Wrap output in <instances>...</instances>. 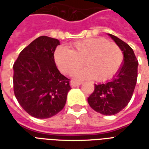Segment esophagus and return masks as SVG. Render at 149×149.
I'll list each match as a JSON object with an SVG mask.
<instances>
[{"label":"esophagus","mask_w":149,"mask_h":149,"mask_svg":"<svg viewBox=\"0 0 149 149\" xmlns=\"http://www.w3.org/2000/svg\"><path fill=\"white\" fill-rule=\"evenodd\" d=\"M81 82H77V81H71V82H70V85H71L72 88L77 87V86H79V85H81Z\"/></svg>","instance_id":"obj_1"}]
</instances>
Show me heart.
I'll use <instances>...</instances> for the list:
<instances>
[{"instance_id": "obj_1", "label": "heart", "mask_w": 149, "mask_h": 149, "mask_svg": "<svg viewBox=\"0 0 149 149\" xmlns=\"http://www.w3.org/2000/svg\"><path fill=\"white\" fill-rule=\"evenodd\" d=\"M54 61L64 73L72 74L84 64L87 67L76 72L74 78L85 80L93 77L97 81L112 78L119 71L124 61L121 49L116 43L103 37L81 40L69 45V50L58 47Z\"/></svg>"}]
</instances>
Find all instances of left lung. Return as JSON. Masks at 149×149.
Segmentation results:
<instances>
[{
	"label": "left lung",
	"instance_id": "1",
	"mask_svg": "<svg viewBox=\"0 0 149 149\" xmlns=\"http://www.w3.org/2000/svg\"><path fill=\"white\" fill-rule=\"evenodd\" d=\"M108 35L121 49L123 64L111 81L95 84V89L88 98V102L96 112L111 116L120 112L131 100L137 80L138 61L127 43L112 34Z\"/></svg>",
	"mask_w": 149,
	"mask_h": 149
}]
</instances>
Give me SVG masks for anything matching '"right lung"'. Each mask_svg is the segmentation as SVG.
Instances as JSON below:
<instances>
[{"label":"right lung","mask_w":149,"mask_h":149,"mask_svg":"<svg viewBox=\"0 0 149 149\" xmlns=\"http://www.w3.org/2000/svg\"><path fill=\"white\" fill-rule=\"evenodd\" d=\"M57 39L41 36L19 54L13 65L15 97L23 109L39 119L49 118L65 107L69 79L59 71L54 52Z\"/></svg>","instance_id":"obj_1"}]
</instances>
